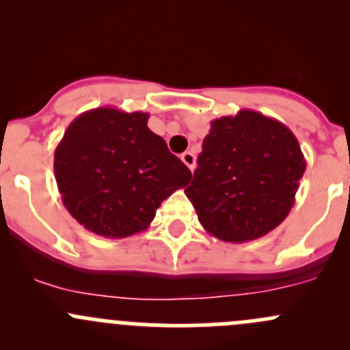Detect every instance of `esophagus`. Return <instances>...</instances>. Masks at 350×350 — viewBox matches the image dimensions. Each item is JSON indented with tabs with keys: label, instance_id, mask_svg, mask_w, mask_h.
<instances>
[{
	"label": "esophagus",
	"instance_id": "esophagus-1",
	"mask_svg": "<svg viewBox=\"0 0 350 350\" xmlns=\"http://www.w3.org/2000/svg\"><path fill=\"white\" fill-rule=\"evenodd\" d=\"M181 161L185 162L186 165H188L189 171H193V169L196 167V157H195V154L191 152V150H186V152H183L181 154Z\"/></svg>",
	"mask_w": 350,
	"mask_h": 350
}]
</instances>
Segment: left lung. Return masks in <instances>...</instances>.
<instances>
[{"label": "left lung", "mask_w": 350, "mask_h": 350, "mask_svg": "<svg viewBox=\"0 0 350 350\" xmlns=\"http://www.w3.org/2000/svg\"><path fill=\"white\" fill-rule=\"evenodd\" d=\"M196 164L186 196L208 234L234 243L288 217L306 169L295 133L252 109L213 120Z\"/></svg>", "instance_id": "obj_1"}]
</instances>
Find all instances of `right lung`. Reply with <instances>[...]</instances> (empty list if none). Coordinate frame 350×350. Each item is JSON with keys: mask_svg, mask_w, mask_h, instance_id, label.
Masks as SVG:
<instances>
[{"mask_svg": "<svg viewBox=\"0 0 350 350\" xmlns=\"http://www.w3.org/2000/svg\"><path fill=\"white\" fill-rule=\"evenodd\" d=\"M149 113L84 111L54 154L62 203L93 234L109 239L146 230L162 201L191 181V171L147 126Z\"/></svg>", "mask_w": 350, "mask_h": 350, "instance_id": "right-lung-1", "label": "right lung"}]
</instances>
